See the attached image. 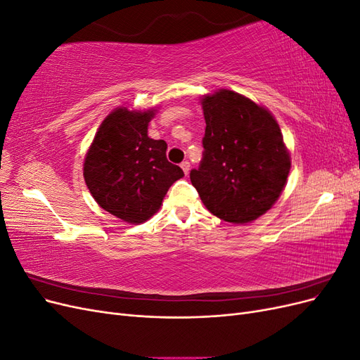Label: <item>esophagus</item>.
I'll use <instances>...</instances> for the list:
<instances>
[{
    "mask_svg": "<svg viewBox=\"0 0 360 360\" xmlns=\"http://www.w3.org/2000/svg\"><path fill=\"white\" fill-rule=\"evenodd\" d=\"M180 167H181V169L184 171V174H186V176H188V174H189V171H191V163H189L188 160H183V162H181V165H180Z\"/></svg>",
    "mask_w": 360,
    "mask_h": 360,
    "instance_id": "34e87169",
    "label": "esophagus"
}]
</instances>
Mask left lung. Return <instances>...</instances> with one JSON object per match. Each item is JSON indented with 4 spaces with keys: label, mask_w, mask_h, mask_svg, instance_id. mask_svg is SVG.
Instances as JSON below:
<instances>
[{
    "label": "left lung",
    "mask_w": 360,
    "mask_h": 360,
    "mask_svg": "<svg viewBox=\"0 0 360 360\" xmlns=\"http://www.w3.org/2000/svg\"><path fill=\"white\" fill-rule=\"evenodd\" d=\"M202 159L191 181L214 216L233 224L255 221L285 186L290 155L267 110L248 97L221 90L202 99Z\"/></svg>",
    "instance_id": "left-lung-1"
}]
</instances>
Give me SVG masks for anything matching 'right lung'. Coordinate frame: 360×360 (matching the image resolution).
<instances>
[{"label": "right lung", "mask_w": 360, "mask_h": 360, "mask_svg": "<svg viewBox=\"0 0 360 360\" xmlns=\"http://www.w3.org/2000/svg\"><path fill=\"white\" fill-rule=\"evenodd\" d=\"M153 111L115 110L93 139L84 162V179L102 209L130 224L153 216L174 181L184 174L168 162L167 143L151 139Z\"/></svg>", "instance_id": "1"}]
</instances>
